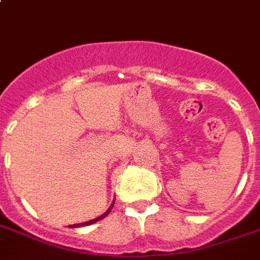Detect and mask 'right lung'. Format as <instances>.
<instances>
[{"label": "right lung", "instance_id": "1", "mask_svg": "<svg viewBox=\"0 0 260 260\" xmlns=\"http://www.w3.org/2000/svg\"><path fill=\"white\" fill-rule=\"evenodd\" d=\"M113 205H114V202H112V205H110V208L108 210H106L105 213L104 214H101V216H100V217H97V218H94V220H90V221H86V222H82V224H74V228H77V226H85V225H90V224H93V222H95V221H98V220H101V218H104V217H106V216H108V214H109V212L110 210H112V208H113Z\"/></svg>", "mask_w": 260, "mask_h": 260}]
</instances>
